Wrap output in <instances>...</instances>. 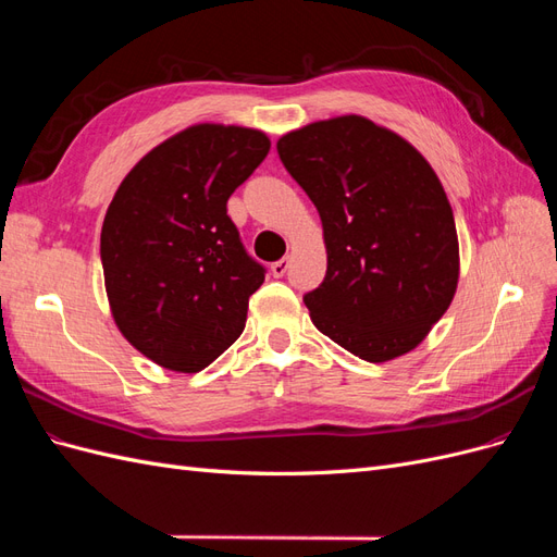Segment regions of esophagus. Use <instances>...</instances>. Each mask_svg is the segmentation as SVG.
<instances>
[{"label":"esophagus","mask_w":557,"mask_h":557,"mask_svg":"<svg viewBox=\"0 0 557 557\" xmlns=\"http://www.w3.org/2000/svg\"><path fill=\"white\" fill-rule=\"evenodd\" d=\"M288 267H290V258H281L278 262L272 264V274L276 278H281V276H285V272H288Z\"/></svg>","instance_id":"obj_1"}]
</instances>
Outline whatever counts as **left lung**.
<instances>
[{"label": "left lung", "instance_id": "1", "mask_svg": "<svg viewBox=\"0 0 557 557\" xmlns=\"http://www.w3.org/2000/svg\"><path fill=\"white\" fill-rule=\"evenodd\" d=\"M276 148L323 223L325 281L305 295L313 325L367 362L413 350L460 278L440 176L397 132L356 113L293 129Z\"/></svg>", "mask_w": 557, "mask_h": 557}]
</instances>
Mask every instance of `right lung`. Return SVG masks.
<instances>
[{"label":"right lung","mask_w":557,"mask_h":557,"mask_svg":"<svg viewBox=\"0 0 557 557\" xmlns=\"http://www.w3.org/2000/svg\"><path fill=\"white\" fill-rule=\"evenodd\" d=\"M269 146L260 129L199 123L148 150L117 185L102 225L111 315L164 369L201 372L246 327L264 267L244 250L227 199Z\"/></svg>","instance_id":"right-lung-1"}]
</instances>
